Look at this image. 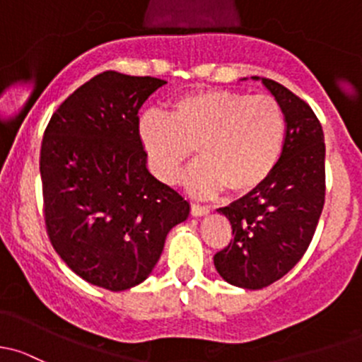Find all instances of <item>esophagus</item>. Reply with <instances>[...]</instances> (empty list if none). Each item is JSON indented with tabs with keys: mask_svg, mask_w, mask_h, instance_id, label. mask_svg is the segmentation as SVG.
I'll return each mask as SVG.
<instances>
[{
	"mask_svg": "<svg viewBox=\"0 0 362 362\" xmlns=\"http://www.w3.org/2000/svg\"><path fill=\"white\" fill-rule=\"evenodd\" d=\"M211 212V207L209 206H200V204H192V216L199 218V216H206Z\"/></svg>",
	"mask_w": 362,
	"mask_h": 362,
	"instance_id": "1",
	"label": "esophagus"
}]
</instances>
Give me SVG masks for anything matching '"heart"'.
Wrapping results in <instances>:
<instances>
[{"instance_id": "heart-1", "label": "heart", "mask_w": 362, "mask_h": 362, "mask_svg": "<svg viewBox=\"0 0 362 362\" xmlns=\"http://www.w3.org/2000/svg\"><path fill=\"white\" fill-rule=\"evenodd\" d=\"M139 137L163 182H176L195 148L199 160L182 176L188 192L207 197L228 186L232 193H249L281 160L286 120L267 94L206 90L182 95L167 117L144 115Z\"/></svg>"}]
</instances>
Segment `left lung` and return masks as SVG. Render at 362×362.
I'll list each match as a JSON object with an SVG mask.
<instances>
[{
	"label": "left lung",
	"mask_w": 362,
	"mask_h": 362,
	"mask_svg": "<svg viewBox=\"0 0 362 362\" xmlns=\"http://www.w3.org/2000/svg\"><path fill=\"white\" fill-rule=\"evenodd\" d=\"M262 80L286 118L284 148L274 173L242 199L219 207L233 238L214 255V267L228 284L263 289L284 277L310 245L324 207V132L305 100L284 85Z\"/></svg>",
	"instance_id": "left-lung-1"
}]
</instances>
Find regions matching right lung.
<instances>
[{
    "mask_svg": "<svg viewBox=\"0 0 362 362\" xmlns=\"http://www.w3.org/2000/svg\"><path fill=\"white\" fill-rule=\"evenodd\" d=\"M104 71L73 92L45 129L40 173L52 245L83 281L125 291L146 281L189 204L148 170L144 100L165 85Z\"/></svg>",
    "mask_w": 362,
    "mask_h": 362,
    "instance_id": "add662e5",
    "label": "right lung"
}]
</instances>
